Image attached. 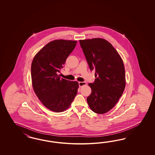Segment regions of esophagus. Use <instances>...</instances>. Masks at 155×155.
<instances>
[{
  "instance_id": "1",
  "label": "esophagus",
  "mask_w": 155,
  "mask_h": 155,
  "mask_svg": "<svg viewBox=\"0 0 155 155\" xmlns=\"http://www.w3.org/2000/svg\"><path fill=\"white\" fill-rule=\"evenodd\" d=\"M78 84H79V86H80V87H82V86L85 85L86 84V82H78Z\"/></svg>"
}]
</instances>
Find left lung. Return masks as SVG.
<instances>
[{
  "label": "left lung",
  "mask_w": 155,
  "mask_h": 155,
  "mask_svg": "<svg viewBox=\"0 0 155 155\" xmlns=\"http://www.w3.org/2000/svg\"><path fill=\"white\" fill-rule=\"evenodd\" d=\"M80 43L96 78L93 83L89 84L91 93L87 102L94 113H107L115 106L125 88L123 62L113 45L104 39L81 40Z\"/></svg>",
  "instance_id": "left-lung-1"
}]
</instances>
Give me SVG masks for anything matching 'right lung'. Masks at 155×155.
<instances>
[{
  "mask_svg": "<svg viewBox=\"0 0 155 155\" xmlns=\"http://www.w3.org/2000/svg\"><path fill=\"white\" fill-rule=\"evenodd\" d=\"M77 42L65 40L52 41L38 52L32 62L34 91L41 102L52 111L60 113L66 110L77 94V81L66 80L58 75Z\"/></svg>",
  "mask_w": 155,
  "mask_h": 155,
  "instance_id": "1",
  "label": "right lung"
}]
</instances>
